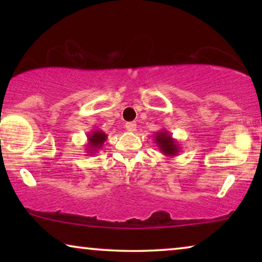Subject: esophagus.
<instances>
[{
  "mask_svg": "<svg viewBox=\"0 0 262 262\" xmlns=\"http://www.w3.org/2000/svg\"><path fill=\"white\" fill-rule=\"evenodd\" d=\"M136 126H137V125H136V123H134V121H128V123L125 124V127H126V130L130 131V132H135Z\"/></svg>",
  "mask_w": 262,
  "mask_h": 262,
  "instance_id": "34e87169",
  "label": "esophagus"
}]
</instances>
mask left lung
<instances>
[{"label": "left lung", "instance_id": "1", "mask_svg": "<svg viewBox=\"0 0 262 262\" xmlns=\"http://www.w3.org/2000/svg\"><path fill=\"white\" fill-rule=\"evenodd\" d=\"M155 143L159 146L160 151L166 156H177L180 152V144L177 142V139L171 137V135L167 130L156 132Z\"/></svg>", "mask_w": 262, "mask_h": 262}]
</instances>
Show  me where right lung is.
Instances as JSON below:
<instances>
[{"mask_svg":"<svg viewBox=\"0 0 262 262\" xmlns=\"http://www.w3.org/2000/svg\"><path fill=\"white\" fill-rule=\"evenodd\" d=\"M87 138V152L89 155H93L94 152H98L99 149H101L103 143H105L107 139V135L103 131L95 128V130L89 132Z\"/></svg>","mask_w":262,"mask_h":262,"instance_id":"obj_1","label":"right lung"}]
</instances>
